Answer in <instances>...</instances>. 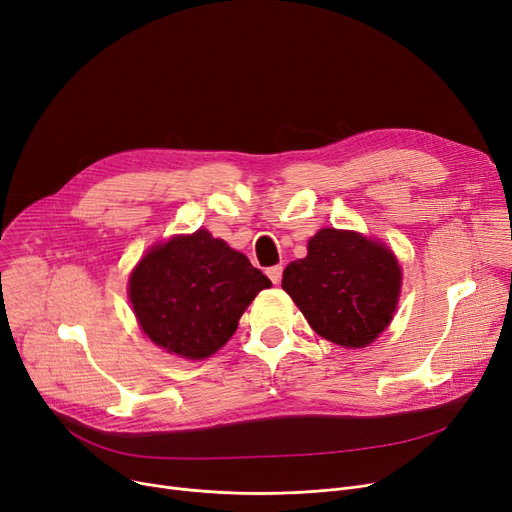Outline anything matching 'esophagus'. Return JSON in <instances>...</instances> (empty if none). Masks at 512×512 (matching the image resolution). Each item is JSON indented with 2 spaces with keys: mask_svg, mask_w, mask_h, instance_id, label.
<instances>
[{
  "mask_svg": "<svg viewBox=\"0 0 512 512\" xmlns=\"http://www.w3.org/2000/svg\"><path fill=\"white\" fill-rule=\"evenodd\" d=\"M268 276L274 284H278L282 280V265H272V268H268Z\"/></svg>",
  "mask_w": 512,
  "mask_h": 512,
  "instance_id": "1",
  "label": "esophagus"
}]
</instances>
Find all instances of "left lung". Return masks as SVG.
<instances>
[{"label": "left lung", "mask_w": 512, "mask_h": 512, "mask_svg": "<svg viewBox=\"0 0 512 512\" xmlns=\"http://www.w3.org/2000/svg\"><path fill=\"white\" fill-rule=\"evenodd\" d=\"M402 286L395 255L358 232L320 230L307 257L286 265L282 288L320 337L343 345L372 343L393 318Z\"/></svg>", "instance_id": "left-lung-1"}]
</instances>
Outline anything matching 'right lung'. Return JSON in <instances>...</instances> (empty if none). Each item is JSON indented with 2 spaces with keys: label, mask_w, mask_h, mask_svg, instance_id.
Instances as JSON below:
<instances>
[{
  "label": "right lung",
  "mask_w": 512,
  "mask_h": 512,
  "mask_svg": "<svg viewBox=\"0 0 512 512\" xmlns=\"http://www.w3.org/2000/svg\"><path fill=\"white\" fill-rule=\"evenodd\" d=\"M272 282L207 230L154 247L129 278L146 335L188 360L209 358L234 335L242 311Z\"/></svg>",
  "instance_id": "right-lung-1"
}]
</instances>
